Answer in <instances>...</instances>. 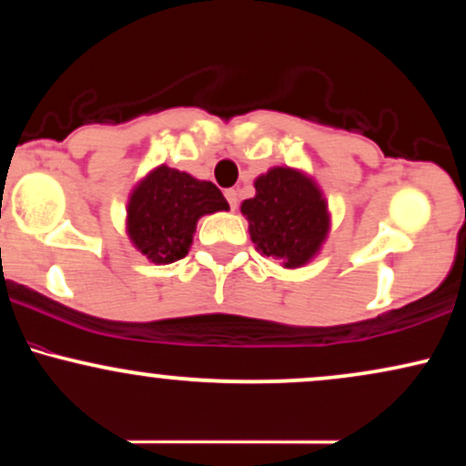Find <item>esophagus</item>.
Returning a JSON list of instances; mask_svg holds the SVG:
<instances>
[{"label":"esophagus","instance_id":"esophagus-1","mask_svg":"<svg viewBox=\"0 0 466 466\" xmlns=\"http://www.w3.org/2000/svg\"><path fill=\"white\" fill-rule=\"evenodd\" d=\"M226 199H228V203H229V208H232V210H237V206H238V192L237 190H226Z\"/></svg>","mask_w":466,"mask_h":466}]
</instances>
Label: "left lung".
Here are the masks:
<instances>
[{"instance_id": "1", "label": "left lung", "mask_w": 466, "mask_h": 466, "mask_svg": "<svg viewBox=\"0 0 466 466\" xmlns=\"http://www.w3.org/2000/svg\"><path fill=\"white\" fill-rule=\"evenodd\" d=\"M256 195L240 203L249 237L263 256L285 269L311 263L330 232V212L311 175L291 166H274L254 181Z\"/></svg>"}]
</instances>
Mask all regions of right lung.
<instances>
[{"mask_svg": "<svg viewBox=\"0 0 466 466\" xmlns=\"http://www.w3.org/2000/svg\"><path fill=\"white\" fill-rule=\"evenodd\" d=\"M229 210L212 181L159 164L133 186L127 201V234L155 265H170L190 251L197 221Z\"/></svg>", "mask_w": 466, "mask_h": 466, "instance_id": "obj_1", "label": "right lung"}]
</instances>
